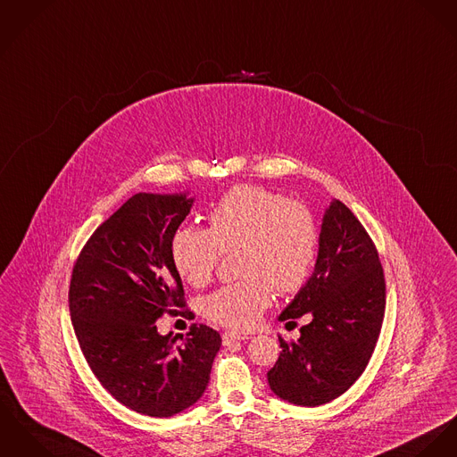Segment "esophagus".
<instances>
[{
    "label": "esophagus",
    "instance_id": "1",
    "mask_svg": "<svg viewBox=\"0 0 457 457\" xmlns=\"http://www.w3.org/2000/svg\"><path fill=\"white\" fill-rule=\"evenodd\" d=\"M223 344L225 345H228V344H232V342H236V340H248V335H245V333H236V332H225L223 333Z\"/></svg>",
    "mask_w": 457,
    "mask_h": 457
}]
</instances>
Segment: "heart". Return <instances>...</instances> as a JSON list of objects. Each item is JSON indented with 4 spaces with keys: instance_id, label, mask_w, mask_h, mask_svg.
I'll use <instances>...</instances> for the list:
<instances>
[{
    "instance_id": "b5f03b06",
    "label": "heart",
    "mask_w": 457,
    "mask_h": 457,
    "mask_svg": "<svg viewBox=\"0 0 457 457\" xmlns=\"http://www.w3.org/2000/svg\"><path fill=\"white\" fill-rule=\"evenodd\" d=\"M208 228L181 225L170 241L178 274L192 287L208 285L221 251H239L237 283L204 298L211 321L248 330L270 305L274 288L300 290L316 263L318 227L311 209L258 185L227 192L208 214Z\"/></svg>"
}]
</instances>
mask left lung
<instances>
[{"mask_svg":"<svg viewBox=\"0 0 457 457\" xmlns=\"http://www.w3.org/2000/svg\"><path fill=\"white\" fill-rule=\"evenodd\" d=\"M386 283L374 243L353 211L332 199L325 209L314 272L279 314H309L300 338L283 347L267 372L272 393L318 407L345 393L367 369L380 333Z\"/></svg>","mask_w":457,"mask_h":457,"instance_id":"8db88e82","label":"left lung"}]
</instances>
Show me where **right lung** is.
I'll list each match as a JSON object with an SVG mask.
<instances>
[{
	"label": "right lung",
	"mask_w": 457,
	"mask_h": 457,
	"mask_svg": "<svg viewBox=\"0 0 457 457\" xmlns=\"http://www.w3.org/2000/svg\"><path fill=\"white\" fill-rule=\"evenodd\" d=\"M192 206L188 192L132 195L73 267L70 314L83 356L103 387L137 414L170 417L197 403L221 345L206 325H192L181 344L155 325L185 307L170 241Z\"/></svg>",
	"instance_id": "1"
}]
</instances>
